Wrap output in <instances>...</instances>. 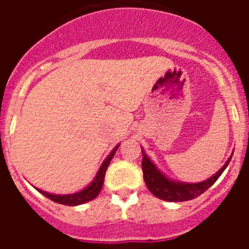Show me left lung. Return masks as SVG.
I'll return each mask as SVG.
<instances>
[{"mask_svg":"<svg viewBox=\"0 0 249 249\" xmlns=\"http://www.w3.org/2000/svg\"><path fill=\"white\" fill-rule=\"evenodd\" d=\"M142 171H143V178L146 186L153 196L157 198L163 199L167 202H184L196 198L206 192L213 183L219 178L223 171L227 168L228 163L231 162L233 153L230 156L227 162L223 164L218 172L213 175L206 181L198 182V183H187V182H179L171 179L167 177L162 171L158 169L151 158L146 155L144 149H142Z\"/></svg>","mask_w":249,"mask_h":249,"instance_id":"1","label":"left lung"}]
</instances>
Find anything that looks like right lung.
I'll return each instance as SVG.
<instances>
[{"label": "right lung", "instance_id": "obj_1", "mask_svg": "<svg viewBox=\"0 0 249 249\" xmlns=\"http://www.w3.org/2000/svg\"><path fill=\"white\" fill-rule=\"evenodd\" d=\"M118 146H120V144H117V146L114 147L111 151V153L105 158V160H103L102 164H101L100 169L97 171V175L93 178V181H92L89 186L85 187L83 190L78 191V192L76 193H71V195H54V193L45 192V191L38 190V188H36V190L38 191L39 193H42L43 196H46L47 198H50L51 201H53L59 204H65V206H78V204H83L86 203V202L92 201V199L96 198L98 196V193L101 192V188H102L103 182H105L106 171L108 168L109 162H111V160L113 158Z\"/></svg>", "mask_w": 249, "mask_h": 249}]
</instances>
